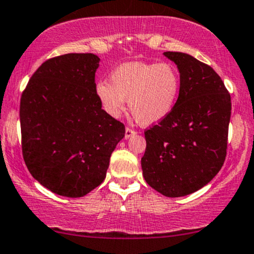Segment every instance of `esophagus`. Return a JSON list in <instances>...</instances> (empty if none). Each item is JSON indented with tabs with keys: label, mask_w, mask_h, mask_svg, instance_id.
I'll list each match as a JSON object with an SVG mask.
<instances>
[{
	"label": "esophagus",
	"mask_w": 254,
	"mask_h": 254,
	"mask_svg": "<svg viewBox=\"0 0 254 254\" xmlns=\"http://www.w3.org/2000/svg\"><path fill=\"white\" fill-rule=\"evenodd\" d=\"M134 133H136V130L131 129V127H129L125 129V138H130L131 136H133Z\"/></svg>",
	"instance_id": "34e87169"
}]
</instances>
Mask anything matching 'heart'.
I'll use <instances>...</instances> for the list:
<instances>
[{
  "label": "heart",
  "mask_w": 254,
  "mask_h": 254,
  "mask_svg": "<svg viewBox=\"0 0 254 254\" xmlns=\"http://www.w3.org/2000/svg\"><path fill=\"white\" fill-rule=\"evenodd\" d=\"M111 83L101 81L96 96L112 117L124 110L125 99L139 124L149 125L165 118L177 102L181 79L169 63H127L111 73Z\"/></svg>",
  "instance_id": "1"
}]
</instances>
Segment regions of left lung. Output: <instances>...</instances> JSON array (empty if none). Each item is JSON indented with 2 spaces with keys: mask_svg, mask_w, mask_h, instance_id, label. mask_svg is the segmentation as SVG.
<instances>
[{
  "mask_svg": "<svg viewBox=\"0 0 254 254\" xmlns=\"http://www.w3.org/2000/svg\"><path fill=\"white\" fill-rule=\"evenodd\" d=\"M181 73L172 111L144 131L143 176L166 197L201 189L219 172L226 158L231 96L210 65L188 54L166 51Z\"/></svg>",
  "mask_w": 254,
  "mask_h": 254,
  "instance_id": "8db88e82",
  "label": "left lung"
}]
</instances>
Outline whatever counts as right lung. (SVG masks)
I'll return each mask as SVG.
<instances>
[{"label": "right lung", "mask_w": 254, "mask_h": 254, "mask_svg": "<svg viewBox=\"0 0 254 254\" xmlns=\"http://www.w3.org/2000/svg\"><path fill=\"white\" fill-rule=\"evenodd\" d=\"M94 54H65L42 63L21 96L22 155L54 193L83 197L101 185L125 127L96 96Z\"/></svg>", "instance_id": "1"}]
</instances>
